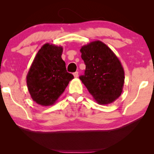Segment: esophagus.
Instances as JSON below:
<instances>
[{"label": "esophagus", "instance_id": "34e87169", "mask_svg": "<svg viewBox=\"0 0 154 154\" xmlns=\"http://www.w3.org/2000/svg\"><path fill=\"white\" fill-rule=\"evenodd\" d=\"M73 75H74L75 78H78V76H79V72L75 71V73H73Z\"/></svg>", "mask_w": 154, "mask_h": 154}]
</instances>
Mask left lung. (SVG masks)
I'll list each match as a JSON object with an SVG mask.
<instances>
[{"instance_id": "obj_1", "label": "left lung", "mask_w": 154, "mask_h": 154, "mask_svg": "<svg viewBox=\"0 0 154 154\" xmlns=\"http://www.w3.org/2000/svg\"><path fill=\"white\" fill-rule=\"evenodd\" d=\"M85 64L79 79L99 104H111L121 96L125 72L119 58L102 41L90 42L81 48Z\"/></svg>"}]
</instances>
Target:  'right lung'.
Here are the masks:
<instances>
[{
	"instance_id": "1",
	"label": "right lung",
	"mask_w": 154,
	"mask_h": 154,
	"mask_svg": "<svg viewBox=\"0 0 154 154\" xmlns=\"http://www.w3.org/2000/svg\"><path fill=\"white\" fill-rule=\"evenodd\" d=\"M63 48L45 43L38 50L26 75L32 100L41 106H51L58 100L73 75L66 71L62 59Z\"/></svg>"
}]
</instances>
